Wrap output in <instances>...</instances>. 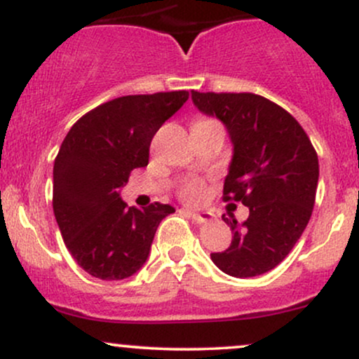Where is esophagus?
I'll return each instance as SVG.
<instances>
[{"mask_svg": "<svg viewBox=\"0 0 359 359\" xmlns=\"http://www.w3.org/2000/svg\"><path fill=\"white\" fill-rule=\"evenodd\" d=\"M184 212H187L189 216H191L196 222H199V224H204V222H209V221L214 219V214L209 212V211L194 212V211H187V209H184Z\"/></svg>", "mask_w": 359, "mask_h": 359, "instance_id": "1", "label": "esophagus"}]
</instances>
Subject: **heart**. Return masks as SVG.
Wrapping results in <instances>:
<instances>
[{"label": "heart", "instance_id": "heart-1", "mask_svg": "<svg viewBox=\"0 0 359 359\" xmlns=\"http://www.w3.org/2000/svg\"><path fill=\"white\" fill-rule=\"evenodd\" d=\"M180 199L185 201V203L197 204L204 199L205 196V184L201 179H192L189 182H185L179 191Z\"/></svg>", "mask_w": 359, "mask_h": 359}]
</instances>
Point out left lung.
<instances>
[{"label":"left lung","mask_w":359,"mask_h":359,"mask_svg":"<svg viewBox=\"0 0 359 359\" xmlns=\"http://www.w3.org/2000/svg\"><path fill=\"white\" fill-rule=\"evenodd\" d=\"M203 113L219 118L234 154L222 201L248 205L243 224L231 228L228 250L211 253L217 269L233 277H257L275 269L302 236L316 203L319 160L300 123L282 106L253 93H197Z\"/></svg>","instance_id":"8db88e82"}]
</instances>
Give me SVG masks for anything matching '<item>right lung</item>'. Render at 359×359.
I'll return each mask as SVG.
<instances>
[{
	"label": "right lung",
	"instance_id": "obj_1",
	"mask_svg": "<svg viewBox=\"0 0 359 359\" xmlns=\"http://www.w3.org/2000/svg\"><path fill=\"white\" fill-rule=\"evenodd\" d=\"M189 100L187 90L135 94L100 104L77 119L53 162V214L82 270L123 280L142 269L160 221L175 209L128 208L119 189L148 165L151 138Z\"/></svg>",
	"mask_w": 359,
	"mask_h": 359
}]
</instances>
